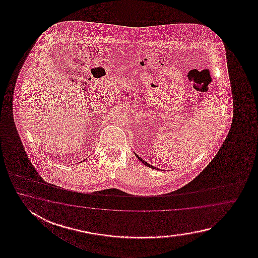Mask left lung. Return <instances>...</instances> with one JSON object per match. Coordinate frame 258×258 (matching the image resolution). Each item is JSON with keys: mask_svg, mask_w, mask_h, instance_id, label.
I'll return each mask as SVG.
<instances>
[{"mask_svg": "<svg viewBox=\"0 0 258 258\" xmlns=\"http://www.w3.org/2000/svg\"><path fill=\"white\" fill-rule=\"evenodd\" d=\"M136 156L137 157V159H139L140 161H142V163H144L145 165H147L148 167H149V168H152V169H155V170H158V168H156V167H154V166H152V165L148 164V162H146L144 159H141L140 157H138V155L137 154H136Z\"/></svg>", "mask_w": 258, "mask_h": 258, "instance_id": "8db88e82", "label": "left lung"}]
</instances>
